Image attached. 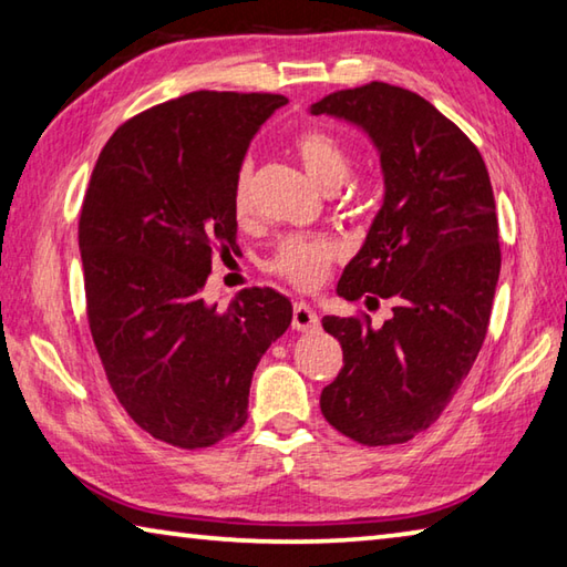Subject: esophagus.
I'll use <instances>...</instances> for the list:
<instances>
[{"instance_id": "obj_1", "label": "esophagus", "mask_w": 567, "mask_h": 567, "mask_svg": "<svg viewBox=\"0 0 567 567\" xmlns=\"http://www.w3.org/2000/svg\"><path fill=\"white\" fill-rule=\"evenodd\" d=\"M292 327L297 329V332H315V329H319V317H317V312L312 310L310 305L295 302Z\"/></svg>"}]
</instances>
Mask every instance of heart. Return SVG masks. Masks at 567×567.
Wrapping results in <instances>:
<instances>
[{"label":"heart","instance_id":"b5f03b06","mask_svg":"<svg viewBox=\"0 0 567 567\" xmlns=\"http://www.w3.org/2000/svg\"><path fill=\"white\" fill-rule=\"evenodd\" d=\"M295 151L300 156L302 166L319 188L337 190L352 171V158L342 146V141L334 138L324 128H305L295 138ZM250 185H252V161H243L238 173H235L233 185V208L238 215H248L250 210ZM339 245L327 238V235H285L275 245L270 257V272L282 277L300 290H312L324 280L329 267L339 257Z\"/></svg>","mask_w":567,"mask_h":567}]
</instances>
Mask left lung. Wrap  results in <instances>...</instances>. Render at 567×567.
<instances>
[{
    "label": "left lung",
    "instance_id": "8db88e82",
    "mask_svg": "<svg viewBox=\"0 0 567 567\" xmlns=\"http://www.w3.org/2000/svg\"><path fill=\"white\" fill-rule=\"evenodd\" d=\"M310 113L362 128L384 173V203L337 292L394 300L379 329L369 317L322 319L344 367L319 406L359 444H404L441 416L486 339L501 272L491 178L466 133L409 89L372 81Z\"/></svg>",
    "mask_w": 567,
    "mask_h": 567
}]
</instances>
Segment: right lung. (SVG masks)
Returning a JSON list of instances; mask_svg holds the SVG:
<instances>
[{
	"label": "right lung",
	"mask_w": 567,
	"mask_h": 567,
	"mask_svg": "<svg viewBox=\"0 0 567 567\" xmlns=\"http://www.w3.org/2000/svg\"><path fill=\"white\" fill-rule=\"evenodd\" d=\"M280 94L193 91L116 128L79 218L91 337L113 394L153 439L205 449L248 421L257 362L292 322L272 287L203 300L235 243V173Z\"/></svg>",
	"instance_id": "1"
}]
</instances>
